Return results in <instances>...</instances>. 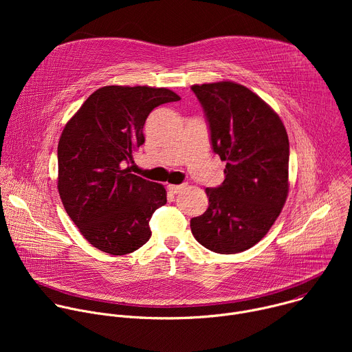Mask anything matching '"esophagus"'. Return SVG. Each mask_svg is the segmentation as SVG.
<instances>
[{
    "label": "esophagus",
    "mask_w": 352,
    "mask_h": 352,
    "mask_svg": "<svg viewBox=\"0 0 352 352\" xmlns=\"http://www.w3.org/2000/svg\"><path fill=\"white\" fill-rule=\"evenodd\" d=\"M185 184H181V185H167V189L171 192V193H179L181 190H184L185 189Z\"/></svg>",
    "instance_id": "obj_1"
}]
</instances>
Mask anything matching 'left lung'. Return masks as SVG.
<instances>
[{"label":"left lung","mask_w":352,"mask_h":352,"mask_svg":"<svg viewBox=\"0 0 352 352\" xmlns=\"http://www.w3.org/2000/svg\"><path fill=\"white\" fill-rule=\"evenodd\" d=\"M226 179L208 188L209 208L190 220L196 241L216 254L243 252L258 243L281 213L288 195V135L278 114L248 87L223 80L193 85Z\"/></svg>","instance_id":"1"}]
</instances>
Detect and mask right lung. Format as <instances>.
Returning a JSON list of instances; mask_svg holds the SVG:
<instances>
[{"label": "right lung", "mask_w": 352, "mask_h": 352, "mask_svg": "<svg viewBox=\"0 0 352 352\" xmlns=\"http://www.w3.org/2000/svg\"><path fill=\"white\" fill-rule=\"evenodd\" d=\"M179 98L166 87L104 86L67 122L58 142L60 197L80 234L102 252L131 254L152 235L148 221L167 204V192L126 164L144 143L147 116Z\"/></svg>", "instance_id": "right-lung-1"}]
</instances>
